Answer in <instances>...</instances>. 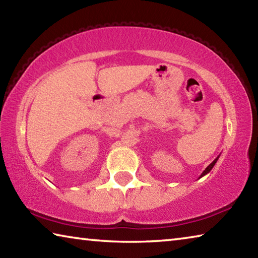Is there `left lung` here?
<instances>
[{
	"mask_svg": "<svg viewBox=\"0 0 258 258\" xmlns=\"http://www.w3.org/2000/svg\"><path fill=\"white\" fill-rule=\"evenodd\" d=\"M218 158H220V156H217L216 157V158L215 159H214V161H212V163L211 164H209L208 166H207V167H206V169H205V171L202 173V175H200L199 176V178H202L203 176H205V175H206V174H208L209 172H211L212 171V168L214 167V166H215V164H216V161L218 160Z\"/></svg>",
	"mask_w": 258,
	"mask_h": 258,
	"instance_id": "1",
	"label": "left lung"
}]
</instances>
